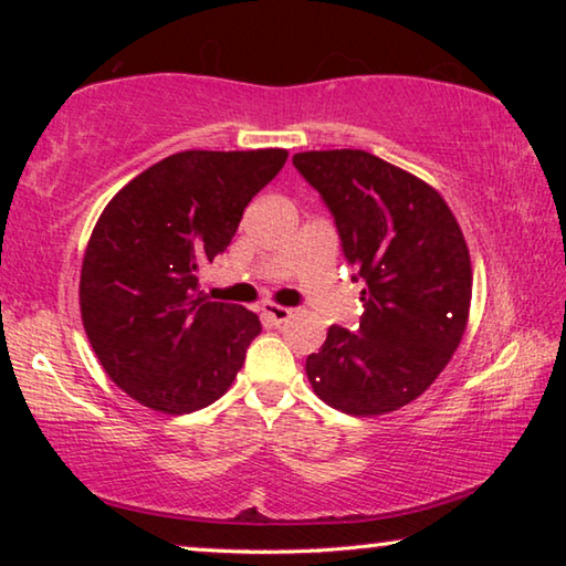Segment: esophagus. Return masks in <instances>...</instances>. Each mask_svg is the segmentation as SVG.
<instances>
[{
  "mask_svg": "<svg viewBox=\"0 0 566 566\" xmlns=\"http://www.w3.org/2000/svg\"><path fill=\"white\" fill-rule=\"evenodd\" d=\"M262 317L272 324H282L292 317V310H286V306H280V304H272V302H264Z\"/></svg>",
  "mask_w": 566,
  "mask_h": 566,
  "instance_id": "34e87169",
  "label": "esophagus"
}]
</instances>
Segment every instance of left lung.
Listing matches in <instances>:
<instances>
[{
    "instance_id": "1",
    "label": "left lung",
    "mask_w": 566,
    "mask_h": 566,
    "mask_svg": "<svg viewBox=\"0 0 566 566\" xmlns=\"http://www.w3.org/2000/svg\"><path fill=\"white\" fill-rule=\"evenodd\" d=\"M292 165L319 191L352 280L364 282L359 332L332 324L306 377L344 415L395 411L424 395L462 342L472 302L462 229L437 189L369 151H300Z\"/></svg>"
}]
</instances>
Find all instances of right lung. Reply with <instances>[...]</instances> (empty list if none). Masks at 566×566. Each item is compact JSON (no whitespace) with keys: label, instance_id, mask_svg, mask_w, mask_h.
I'll use <instances>...</instances> for the list:
<instances>
[{"label":"right lung","instance_id":"right-lung-1","mask_svg":"<svg viewBox=\"0 0 566 566\" xmlns=\"http://www.w3.org/2000/svg\"><path fill=\"white\" fill-rule=\"evenodd\" d=\"M284 161V149L179 151L104 207L82 262V322L104 371L139 405L185 415L232 387L262 324L209 302L199 272Z\"/></svg>","mask_w":566,"mask_h":566}]
</instances>
